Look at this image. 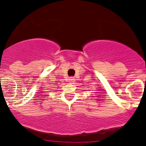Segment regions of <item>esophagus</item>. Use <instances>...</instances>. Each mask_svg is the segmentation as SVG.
<instances>
[{"instance_id":"obj_1","label":"esophagus","mask_w":146,"mask_h":146,"mask_svg":"<svg viewBox=\"0 0 146 146\" xmlns=\"http://www.w3.org/2000/svg\"><path fill=\"white\" fill-rule=\"evenodd\" d=\"M69 81L70 82H74L75 81V79H74V77H70V78H69Z\"/></svg>"}]
</instances>
